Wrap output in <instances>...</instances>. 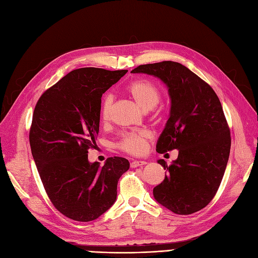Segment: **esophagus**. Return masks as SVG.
Masks as SVG:
<instances>
[{
	"label": "esophagus",
	"instance_id": "esophagus-1",
	"mask_svg": "<svg viewBox=\"0 0 258 258\" xmlns=\"http://www.w3.org/2000/svg\"><path fill=\"white\" fill-rule=\"evenodd\" d=\"M146 164H147V161H145V160H134V161H132V163H131V167L136 168V167H139V166H144Z\"/></svg>",
	"mask_w": 258,
	"mask_h": 258
}]
</instances>
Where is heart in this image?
<instances>
[{
	"mask_svg": "<svg viewBox=\"0 0 258 258\" xmlns=\"http://www.w3.org/2000/svg\"><path fill=\"white\" fill-rule=\"evenodd\" d=\"M125 92L145 110L154 108L161 97L160 90L157 86L147 80L132 81L125 86ZM112 107L113 97L111 94L105 95L100 107V118L102 122L106 123L110 120ZM150 138L151 134L148 131H132L123 135L119 148L124 153L138 156L146 152Z\"/></svg>",
	"mask_w": 258,
	"mask_h": 258,
	"instance_id": "obj_1",
	"label": "heart"
}]
</instances>
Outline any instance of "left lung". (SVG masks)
<instances>
[{
  "label": "left lung",
  "instance_id": "1",
  "mask_svg": "<svg viewBox=\"0 0 258 258\" xmlns=\"http://www.w3.org/2000/svg\"><path fill=\"white\" fill-rule=\"evenodd\" d=\"M132 73L154 75L169 88L170 118L158 139L163 154L178 150L165 179L153 189L156 201L177 215L201 211L216 196L231 151V131L222 105L205 81L175 61L140 64Z\"/></svg>",
  "mask_w": 258,
  "mask_h": 258
}]
</instances>
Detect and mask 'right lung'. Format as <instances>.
Instances as JSON below:
<instances>
[{
	"mask_svg": "<svg viewBox=\"0 0 258 258\" xmlns=\"http://www.w3.org/2000/svg\"><path fill=\"white\" fill-rule=\"evenodd\" d=\"M126 72L75 69L35 106L30 145L37 170L54 207L72 220L89 222L106 212L130 168L123 157H109L103 167L88 160V150L97 148L102 95Z\"/></svg>",
	"mask_w": 258,
	"mask_h": 258,
	"instance_id": "1",
	"label": "right lung"
}]
</instances>
